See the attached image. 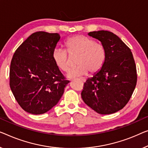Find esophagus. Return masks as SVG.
<instances>
[{"label":"esophagus","mask_w":148,"mask_h":148,"mask_svg":"<svg viewBox=\"0 0 148 148\" xmlns=\"http://www.w3.org/2000/svg\"><path fill=\"white\" fill-rule=\"evenodd\" d=\"M80 80H81L83 82H85L86 80V79L85 78H80Z\"/></svg>","instance_id":"obj_1"}]
</instances>
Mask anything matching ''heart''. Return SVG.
<instances>
[{
	"label": "heart",
	"instance_id": "b5f03b06",
	"mask_svg": "<svg viewBox=\"0 0 148 148\" xmlns=\"http://www.w3.org/2000/svg\"><path fill=\"white\" fill-rule=\"evenodd\" d=\"M64 46L66 50L54 48L52 52V59L59 69L68 72L72 68L71 58L78 56V66L68 74V78L83 76L88 71L91 74L96 73L104 64L106 58L105 46L89 37L82 34L74 35L66 40Z\"/></svg>",
	"mask_w": 148,
	"mask_h": 148
}]
</instances>
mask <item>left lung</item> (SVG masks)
I'll return each mask as SVG.
<instances>
[{"label":"left lung","mask_w":148,"mask_h":148,"mask_svg":"<svg viewBox=\"0 0 148 148\" xmlns=\"http://www.w3.org/2000/svg\"><path fill=\"white\" fill-rule=\"evenodd\" d=\"M88 35L103 44L106 58L102 69L84 83L82 98L97 113H115L129 102L137 83L133 54L128 46L111 32L99 30Z\"/></svg>","instance_id":"left-lung-1"}]
</instances>
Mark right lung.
<instances>
[{
    "mask_svg": "<svg viewBox=\"0 0 148 148\" xmlns=\"http://www.w3.org/2000/svg\"><path fill=\"white\" fill-rule=\"evenodd\" d=\"M60 38L58 33L34 32L13 55L10 87L17 102L28 113L38 115L51 110L70 82L52 59Z\"/></svg>",
    "mask_w": 148,
    "mask_h": 148,
    "instance_id": "right-lung-1",
    "label": "right lung"
}]
</instances>
